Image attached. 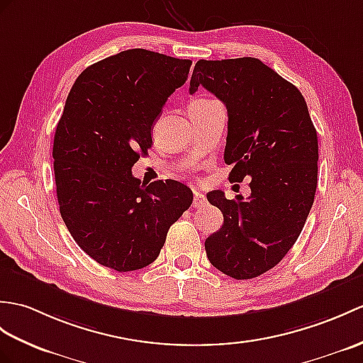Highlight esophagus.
<instances>
[{
	"mask_svg": "<svg viewBox=\"0 0 363 363\" xmlns=\"http://www.w3.org/2000/svg\"><path fill=\"white\" fill-rule=\"evenodd\" d=\"M204 204H206V196L198 190L193 191V207H201Z\"/></svg>",
	"mask_w": 363,
	"mask_h": 363,
	"instance_id": "34e87169",
	"label": "esophagus"
}]
</instances>
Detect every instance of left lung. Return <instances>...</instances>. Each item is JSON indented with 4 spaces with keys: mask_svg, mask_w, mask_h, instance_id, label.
Masks as SVG:
<instances>
[{
    "mask_svg": "<svg viewBox=\"0 0 363 363\" xmlns=\"http://www.w3.org/2000/svg\"><path fill=\"white\" fill-rule=\"evenodd\" d=\"M199 86L229 114V179H250L247 201L227 199L221 190L207 195L224 216L206 240L207 258L223 274L249 280L280 263L300 237L317 189V131L297 86L258 58L199 60L190 94Z\"/></svg>",
    "mask_w": 363,
    "mask_h": 363,
    "instance_id": "8db88e82",
    "label": "left lung"
}]
</instances>
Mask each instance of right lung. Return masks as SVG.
<instances>
[{
  "instance_id": "obj_1",
  "label": "right lung",
  "mask_w": 363,
  "mask_h": 363,
  "mask_svg": "<svg viewBox=\"0 0 363 363\" xmlns=\"http://www.w3.org/2000/svg\"><path fill=\"white\" fill-rule=\"evenodd\" d=\"M190 66L153 50H122L79 75L58 121L52 157L62 218L83 252L117 272L153 263L191 206L187 185L140 184L131 173Z\"/></svg>"
}]
</instances>
